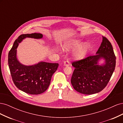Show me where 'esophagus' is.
<instances>
[{
  "mask_svg": "<svg viewBox=\"0 0 123 123\" xmlns=\"http://www.w3.org/2000/svg\"><path fill=\"white\" fill-rule=\"evenodd\" d=\"M64 65L65 66H69L70 65V63L69 61H66L64 62Z\"/></svg>",
  "mask_w": 123,
  "mask_h": 123,
  "instance_id": "obj_1",
  "label": "esophagus"
}]
</instances>
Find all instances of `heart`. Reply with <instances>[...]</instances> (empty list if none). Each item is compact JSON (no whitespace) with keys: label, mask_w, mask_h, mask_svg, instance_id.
Returning a JSON list of instances; mask_svg holds the SVG:
<instances>
[{"label":"heart","mask_w":123,"mask_h":123,"mask_svg":"<svg viewBox=\"0 0 123 123\" xmlns=\"http://www.w3.org/2000/svg\"><path fill=\"white\" fill-rule=\"evenodd\" d=\"M78 49L74 52V55L77 58H83L88 54L89 47L88 44L84 43L80 40L73 39L69 41L66 43L64 46V49L65 50L69 49Z\"/></svg>","instance_id":"heart-1"}]
</instances>
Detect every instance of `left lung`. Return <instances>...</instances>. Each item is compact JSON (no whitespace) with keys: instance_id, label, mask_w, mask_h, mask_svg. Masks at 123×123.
<instances>
[{"instance_id":"1","label":"left lung","mask_w":123,"mask_h":123,"mask_svg":"<svg viewBox=\"0 0 123 123\" xmlns=\"http://www.w3.org/2000/svg\"><path fill=\"white\" fill-rule=\"evenodd\" d=\"M104 59L105 64L99 65ZM116 57L111 43L105 37L96 55L74 62L75 68L71 80L73 88L80 93L93 94L103 90L109 81L114 72Z\"/></svg>"}]
</instances>
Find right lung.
<instances>
[{
  "mask_svg": "<svg viewBox=\"0 0 123 123\" xmlns=\"http://www.w3.org/2000/svg\"><path fill=\"white\" fill-rule=\"evenodd\" d=\"M43 37V34L36 33L20 35L14 42L8 55L9 67L15 85L19 90L30 94H39L46 91L58 64L40 62L32 66L24 65L17 58L16 49L25 38L40 39Z\"/></svg>",
  "mask_w": 123,
  "mask_h": 123,
  "instance_id": "add662e5",
  "label": "right lung"
}]
</instances>
